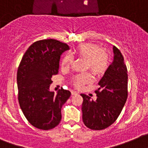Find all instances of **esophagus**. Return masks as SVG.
<instances>
[{
	"label": "esophagus",
	"mask_w": 148,
	"mask_h": 148,
	"mask_svg": "<svg viewBox=\"0 0 148 148\" xmlns=\"http://www.w3.org/2000/svg\"><path fill=\"white\" fill-rule=\"evenodd\" d=\"M77 94H78V93L76 92V91H74V90H72V91H71V95L72 96L77 95Z\"/></svg>",
	"instance_id": "34e87169"
}]
</instances>
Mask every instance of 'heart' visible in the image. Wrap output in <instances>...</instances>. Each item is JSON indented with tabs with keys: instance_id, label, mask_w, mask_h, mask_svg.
<instances>
[{
	"instance_id": "obj_1",
	"label": "heart",
	"mask_w": 148,
	"mask_h": 148,
	"mask_svg": "<svg viewBox=\"0 0 148 148\" xmlns=\"http://www.w3.org/2000/svg\"><path fill=\"white\" fill-rule=\"evenodd\" d=\"M74 54L77 58L86 61V69H89L96 76L102 75L106 72L110 64V56L106 49H100L94 43H82L75 49ZM72 63V58L69 54L62 58L61 67L69 69ZM73 86L77 88H80L85 84L91 82V77L88 73L75 75L72 78Z\"/></svg>"
}]
</instances>
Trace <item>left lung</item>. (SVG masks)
<instances>
[{
  "label": "left lung",
  "mask_w": 148,
  "mask_h": 148,
  "mask_svg": "<svg viewBox=\"0 0 148 148\" xmlns=\"http://www.w3.org/2000/svg\"><path fill=\"white\" fill-rule=\"evenodd\" d=\"M114 60L99 80L96 100L82 94V121L91 130L111 125L118 118L127 98V70L122 53L113 47Z\"/></svg>",
  "instance_id": "8db88e82"
}]
</instances>
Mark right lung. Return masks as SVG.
<instances>
[{"label": "right lung", "mask_w": 148, "mask_h": 148, "mask_svg": "<svg viewBox=\"0 0 148 148\" xmlns=\"http://www.w3.org/2000/svg\"><path fill=\"white\" fill-rule=\"evenodd\" d=\"M69 46L54 39L34 42L26 50L17 73L18 102L31 125L40 130L58 125L61 108L71 92L61 88L54 94L49 90L51 78L58 74L60 56Z\"/></svg>", "instance_id": "right-lung-1"}]
</instances>
